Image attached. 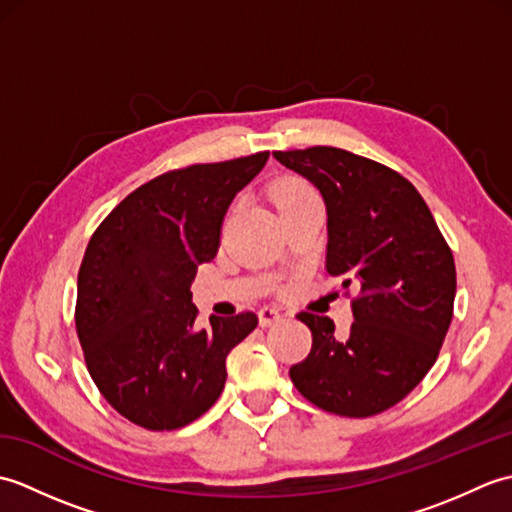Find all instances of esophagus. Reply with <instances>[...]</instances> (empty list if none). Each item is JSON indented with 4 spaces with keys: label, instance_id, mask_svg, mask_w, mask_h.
<instances>
[{
    "label": "esophagus",
    "instance_id": "obj_1",
    "mask_svg": "<svg viewBox=\"0 0 512 512\" xmlns=\"http://www.w3.org/2000/svg\"><path fill=\"white\" fill-rule=\"evenodd\" d=\"M279 319H281V312L277 308H273V306L259 308V323H262V325H273Z\"/></svg>",
    "mask_w": 512,
    "mask_h": 512
}]
</instances>
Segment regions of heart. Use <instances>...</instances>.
<instances>
[{"mask_svg":"<svg viewBox=\"0 0 512 512\" xmlns=\"http://www.w3.org/2000/svg\"><path fill=\"white\" fill-rule=\"evenodd\" d=\"M312 195H317V193H314L310 184L301 178H281L275 182L273 191H270V198H273L279 213L286 211L292 204L312 198Z\"/></svg>","mask_w":512,"mask_h":512,"instance_id":"b5f03b06","label":"heart"}]
</instances>
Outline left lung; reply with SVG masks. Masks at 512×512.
<instances>
[{
    "label": "left lung",
    "mask_w": 512,
    "mask_h": 512,
    "mask_svg": "<svg viewBox=\"0 0 512 512\" xmlns=\"http://www.w3.org/2000/svg\"><path fill=\"white\" fill-rule=\"evenodd\" d=\"M317 187L328 209L325 270L352 299L350 336L328 317L299 312L312 332L290 367L312 405L367 418L405 398L436 363L453 319L455 262L427 202L398 171L336 147L275 151Z\"/></svg>",
    "instance_id": "obj_1"
}]
</instances>
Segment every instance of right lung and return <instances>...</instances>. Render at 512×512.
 Segmentation results:
<instances>
[{
  "instance_id": "1",
  "label": "right lung",
  "mask_w": 512,
  "mask_h": 512,
  "mask_svg": "<svg viewBox=\"0 0 512 512\" xmlns=\"http://www.w3.org/2000/svg\"><path fill=\"white\" fill-rule=\"evenodd\" d=\"M268 151L173 169L132 191L96 228L79 268L76 334L103 398L129 422L173 431L220 398L226 356L255 312L198 328L191 281L220 248L237 191Z\"/></svg>"
}]
</instances>
